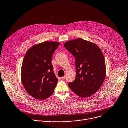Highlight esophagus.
<instances>
[{"label":"esophagus","instance_id":"esophagus-1","mask_svg":"<svg viewBox=\"0 0 128 128\" xmlns=\"http://www.w3.org/2000/svg\"><path fill=\"white\" fill-rule=\"evenodd\" d=\"M65 77H66L65 76H62V77L61 78V79H62V80H64L65 79Z\"/></svg>","mask_w":128,"mask_h":128}]
</instances>
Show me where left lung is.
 Returning a JSON list of instances; mask_svg holds the SVG:
<instances>
[{
  "mask_svg": "<svg viewBox=\"0 0 128 128\" xmlns=\"http://www.w3.org/2000/svg\"><path fill=\"white\" fill-rule=\"evenodd\" d=\"M64 46L76 58V79L68 84V86L81 97L92 96L98 90L106 77L102 52L95 43L81 38L67 41Z\"/></svg>",
  "mask_w": 128,
  "mask_h": 128,
  "instance_id": "1",
  "label": "left lung"
}]
</instances>
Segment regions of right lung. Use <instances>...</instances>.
<instances>
[{
  "label": "right lung",
  "instance_id": "right-lung-1",
  "mask_svg": "<svg viewBox=\"0 0 128 128\" xmlns=\"http://www.w3.org/2000/svg\"><path fill=\"white\" fill-rule=\"evenodd\" d=\"M59 45L58 42L46 41L32 46L24 55L21 80L27 92L35 99L45 100L54 91L58 79L52 58Z\"/></svg>",
  "mask_w": 128,
  "mask_h": 128
}]
</instances>
